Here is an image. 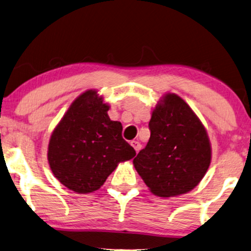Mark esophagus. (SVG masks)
<instances>
[{
  "instance_id": "esophagus-1",
  "label": "esophagus",
  "mask_w": 251,
  "mask_h": 251,
  "mask_svg": "<svg viewBox=\"0 0 251 251\" xmlns=\"http://www.w3.org/2000/svg\"><path fill=\"white\" fill-rule=\"evenodd\" d=\"M131 145H132L133 148L135 149V151H136V152H138L139 150L141 149V143H140L139 141H132V142H131Z\"/></svg>"
}]
</instances>
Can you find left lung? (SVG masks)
Segmentation results:
<instances>
[{"label": "left lung", "mask_w": 251, "mask_h": 251, "mask_svg": "<svg viewBox=\"0 0 251 251\" xmlns=\"http://www.w3.org/2000/svg\"><path fill=\"white\" fill-rule=\"evenodd\" d=\"M150 139L133 164L150 192L172 198L195 188L211 163V143L183 100L168 93L152 110Z\"/></svg>", "instance_id": "left-lung-1"}]
</instances>
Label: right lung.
<instances>
[{
    "label": "right lung",
    "instance_id": "1",
    "mask_svg": "<svg viewBox=\"0 0 251 251\" xmlns=\"http://www.w3.org/2000/svg\"><path fill=\"white\" fill-rule=\"evenodd\" d=\"M109 108L98 91L88 89L72 102L50 136V170L76 194L101 188L119 163L136 155L123 139L122 123L109 118Z\"/></svg>",
    "mask_w": 251,
    "mask_h": 251
}]
</instances>
